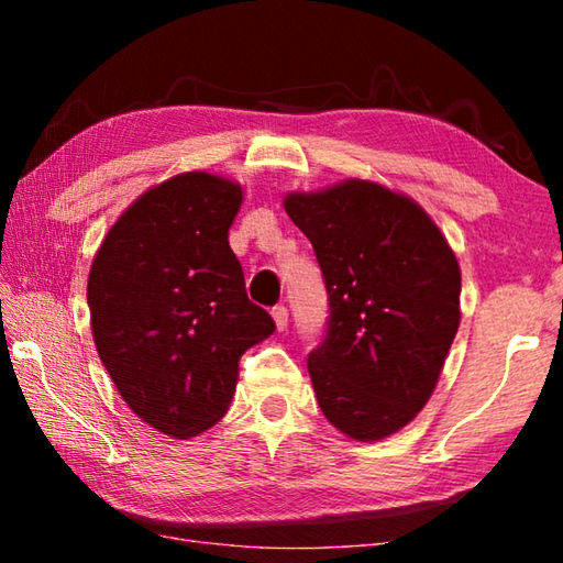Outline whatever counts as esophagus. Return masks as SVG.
Here are the masks:
<instances>
[{"instance_id": "obj_1", "label": "esophagus", "mask_w": 563, "mask_h": 563, "mask_svg": "<svg viewBox=\"0 0 563 563\" xmlns=\"http://www.w3.org/2000/svg\"><path fill=\"white\" fill-rule=\"evenodd\" d=\"M271 316L275 320V328L278 330L288 328V308H285V305H275V308L271 310Z\"/></svg>"}]
</instances>
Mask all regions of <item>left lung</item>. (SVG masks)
I'll return each instance as SVG.
<instances>
[{
  "label": "left lung",
  "instance_id": "8db88e82",
  "mask_svg": "<svg viewBox=\"0 0 563 563\" xmlns=\"http://www.w3.org/2000/svg\"><path fill=\"white\" fill-rule=\"evenodd\" d=\"M285 211L312 243L330 302L308 357L318 405L352 440H385L434 393L462 318L460 263L412 198L369 180L288 194Z\"/></svg>",
  "mask_w": 563,
  "mask_h": 563
}]
</instances>
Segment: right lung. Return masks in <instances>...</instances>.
Wrapping results in <instances>:
<instances>
[{
    "instance_id": "1",
    "label": "right lung",
    "mask_w": 563,
    "mask_h": 563,
    "mask_svg": "<svg viewBox=\"0 0 563 563\" xmlns=\"http://www.w3.org/2000/svg\"><path fill=\"white\" fill-rule=\"evenodd\" d=\"M243 188L188 170L133 201L91 263L99 357L133 415L176 440L228 412L238 360L275 322L247 300L228 245Z\"/></svg>"
}]
</instances>
